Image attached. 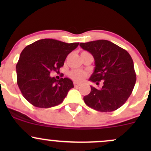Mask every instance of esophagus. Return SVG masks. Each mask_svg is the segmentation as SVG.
<instances>
[{
    "instance_id": "esophagus-1",
    "label": "esophagus",
    "mask_w": 151,
    "mask_h": 151,
    "mask_svg": "<svg viewBox=\"0 0 151 151\" xmlns=\"http://www.w3.org/2000/svg\"><path fill=\"white\" fill-rule=\"evenodd\" d=\"M80 84H81L80 83L77 82V81H74V87H78V86L80 85Z\"/></svg>"
}]
</instances>
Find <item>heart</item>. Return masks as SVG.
I'll list each match as a JSON object with an SVG mask.
<instances>
[{"mask_svg": "<svg viewBox=\"0 0 151 151\" xmlns=\"http://www.w3.org/2000/svg\"><path fill=\"white\" fill-rule=\"evenodd\" d=\"M70 78L76 81H82L86 77V74L83 71L79 70H72L69 74Z\"/></svg>", "mask_w": 151, "mask_h": 151, "instance_id": "obj_1", "label": "heart"}]
</instances>
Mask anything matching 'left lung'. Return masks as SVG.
<instances>
[{
  "label": "left lung",
  "mask_w": 151,
  "mask_h": 151,
  "mask_svg": "<svg viewBox=\"0 0 151 151\" xmlns=\"http://www.w3.org/2000/svg\"><path fill=\"white\" fill-rule=\"evenodd\" d=\"M79 45L89 52L95 61L94 72L89 80L99 84L100 89L91 86V92L84 96L90 108L111 112L125 104L132 93L136 74L132 58L126 50L106 40L82 42Z\"/></svg>",
  "instance_id": "8db88e82"
}]
</instances>
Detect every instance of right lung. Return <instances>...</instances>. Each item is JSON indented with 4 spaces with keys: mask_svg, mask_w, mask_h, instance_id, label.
<instances>
[{
    "mask_svg": "<svg viewBox=\"0 0 151 151\" xmlns=\"http://www.w3.org/2000/svg\"><path fill=\"white\" fill-rule=\"evenodd\" d=\"M78 45L79 42L42 39L24 48L16 65L17 83L27 101L38 108H50L63 101L73 82L67 77H51L50 72H59Z\"/></svg>",
    "mask_w": 151,
    "mask_h": 151,
    "instance_id": "obj_1",
    "label": "right lung"
}]
</instances>
